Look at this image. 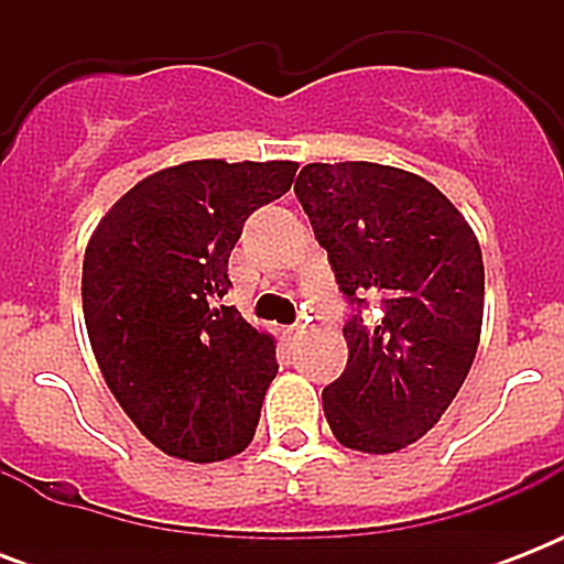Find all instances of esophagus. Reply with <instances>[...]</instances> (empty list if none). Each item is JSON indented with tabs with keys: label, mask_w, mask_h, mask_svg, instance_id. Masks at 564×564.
<instances>
[{
	"label": "esophagus",
	"mask_w": 564,
	"mask_h": 564,
	"mask_svg": "<svg viewBox=\"0 0 564 564\" xmlns=\"http://www.w3.org/2000/svg\"><path fill=\"white\" fill-rule=\"evenodd\" d=\"M301 336H304V327H301V325L283 327V339H286V343H290V345H295V343H299Z\"/></svg>",
	"instance_id": "esophagus-1"
}]
</instances>
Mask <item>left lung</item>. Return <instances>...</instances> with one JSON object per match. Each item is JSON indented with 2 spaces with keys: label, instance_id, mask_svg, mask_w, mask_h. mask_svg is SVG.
Segmentation results:
<instances>
[{
  "label": "left lung",
  "instance_id": "1",
  "mask_svg": "<svg viewBox=\"0 0 564 564\" xmlns=\"http://www.w3.org/2000/svg\"><path fill=\"white\" fill-rule=\"evenodd\" d=\"M295 195L351 304L327 424L354 451H401L442 419L477 354V237L430 181L394 166L307 163Z\"/></svg>",
  "mask_w": 564,
  "mask_h": 564
}]
</instances>
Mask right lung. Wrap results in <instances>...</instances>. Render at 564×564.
Masks as SVG:
<instances>
[{
    "instance_id": "right-lung-1",
    "label": "right lung",
    "mask_w": 564,
    "mask_h": 564,
    "mask_svg": "<svg viewBox=\"0 0 564 564\" xmlns=\"http://www.w3.org/2000/svg\"><path fill=\"white\" fill-rule=\"evenodd\" d=\"M299 163L189 161L119 198L84 254V322L99 369L140 433L216 463L254 436L278 375L272 336L225 307L228 257Z\"/></svg>"
}]
</instances>
